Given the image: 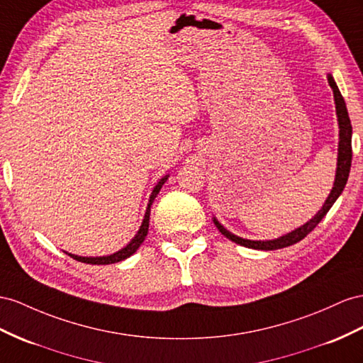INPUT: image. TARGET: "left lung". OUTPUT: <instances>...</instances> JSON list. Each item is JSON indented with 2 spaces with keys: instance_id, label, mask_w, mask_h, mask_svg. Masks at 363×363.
Returning <instances> with one entry per match:
<instances>
[{
  "instance_id": "1",
  "label": "left lung",
  "mask_w": 363,
  "mask_h": 363,
  "mask_svg": "<svg viewBox=\"0 0 363 363\" xmlns=\"http://www.w3.org/2000/svg\"><path fill=\"white\" fill-rule=\"evenodd\" d=\"M328 82L333 89L334 93V101H336V111H337V119H339V157H337V172H336V181H334V187L330 193L328 199L325 201L323 207L318 211V215H315L313 219H310L306 222L305 225H302L301 228H297L291 233H288L282 238L274 239V240H250V239H242V238H238L235 235H231L228 230H225L222 227L216 219H213L215 222V225L218 227V230L220 231L222 235L225 238H228L230 240H233V242L242 245V247H248V248H255V250H277V248H285V247H290L296 242H299L302 240L306 235L310 233L315 228V225L319 224L322 220V218L327 215L328 210L333 207V203L336 202V199L340 196V193L343 191L348 181V176H350V169H351V157H352V148H351V135H352V127H351V121L348 116V110H347V104L345 101H343L342 93L339 91V87L336 86V82H334L333 77L328 75Z\"/></svg>"
}]
</instances>
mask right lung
Wrapping results in <instances>:
<instances>
[{"label":"right lung","mask_w":363,"mask_h":363,"mask_svg":"<svg viewBox=\"0 0 363 363\" xmlns=\"http://www.w3.org/2000/svg\"><path fill=\"white\" fill-rule=\"evenodd\" d=\"M167 181V176H164V178L157 182V185L155 187V190L152 191V196H150V201H148V206H147V211H145V216H144V220H143V225L141 228H139L138 235L133 238L132 242H130L127 247H124L123 250H119L118 253H113L110 256H102V257H82V256H75V255H69L70 257L75 259V261L78 262H84V264H91V265H107V264H116V262H121L124 261V259H127L128 256H132L136 250L139 248V245H141L144 242V239L147 236V231H148V219H150V207H152V202L155 201L156 194L160 193L161 187L164 185V182Z\"/></svg>","instance_id":"add662e5"}]
</instances>
